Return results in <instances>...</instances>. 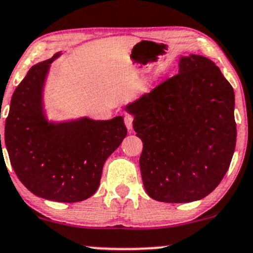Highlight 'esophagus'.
Returning <instances> with one entry per match:
<instances>
[{
    "instance_id": "34e87169",
    "label": "esophagus",
    "mask_w": 253,
    "mask_h": 253,
    "mask_svg": "<svg viewBox=\"0 0 253 253\" xmlns=\"http://www.w3.org/2000/svg\"><path fill=\"white\" fill-rule=\"evenodd\" d=\"M124 123L126 125V127L128 128L129 130L133 128V116L129 113H125V117H124Z\"/></svg>"
}]
</instances>
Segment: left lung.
Here are the masks:
<instances>
[{
	"label": "left lung",
	"mask_w": 253,
	"mask_h": 253,
	"mask_svg": "<svg viewBox=\"0 0 253 253\" xmlns=\"http://www.w3.org/2000/svg\"><path fill=\"white\" fill-rule=\"evenodd\" d=\"M232 86L197 55L182 57L177 75L127 105L143 143L140 170L150 197L187 203L215 189L235 152Z\"/></svg>",
	"instance_id": "1"
}]
</instances>
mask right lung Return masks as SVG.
I'll return each mask as SVG.
<instances>
[{
  "instance_id": "1",
  "label": "right lung",
  "mask_w": 253,
  "mask_h": 253,
  "mask_svg": "<svg viewBox=\"0 0 253 253\" xmlns=\"http://www.w3.org/2000/svg\"><path fill=\"white\" fill-rule=\"evenodd\" d=\"M59 55L34 65L16 87L4 140L16 175L31 193L73 203L97 191L105 161L123 142L127 128L123 117L47 123L42 91L50 64Z\"/></svg>"
}]
</instances>
